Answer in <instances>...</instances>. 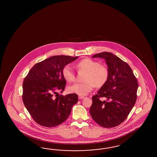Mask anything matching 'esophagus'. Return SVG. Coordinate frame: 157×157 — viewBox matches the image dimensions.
Wrapping results in <instances>:
<instances>
[{
    "label": "esophagus",
    "instance_id": "34e87169",
    "mask_svg": "<svg viewBox=\"0 0 157 157\" xmlns=\"http://www.w3.org/2000/svg\"><path fill=\"white\" fill-rule=\"evenodd\" d=\"M84 98H85V97H84V96H83V95H79V96H78V98H79V100L83 99Z\"/></svg>",
    "mask_w": 157,
    "mask_h": 157
}]
</instances>
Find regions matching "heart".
<instances>
[{"label": "heart", "mask_w": 157, "mask_h": 157, "mask_svg": "<svg viewBox=\"0 0 157 157\" xmlns=\"http://www.w3.org/2000/svg\"><path fill=\"white\" fill-rule=\"evenodd\" d=\"M76 67L79 70L86 71L83 82L75 83L68 87L70 93L80 95H86L92 90L95 85L101 87L104 85L109 78L108 67L100 64V62L90 58H85L78 62ZM62 75L68 82L75 79V73L70 64H67L62 70Z\"/></svg>", "instance_id": "heart-1"}]
</instances>
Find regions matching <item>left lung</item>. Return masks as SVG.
<instances>
[{"mask_svg":"<svg viewBox=\"0 0 157 157\" xmlns=\"http://www.w3.org/2000/svg\"><path fill=\"white\" fill-rule=\"evenodd\" d=\"M94 57L104 59L108 67L106 83L92 97L90 113L98 124L113 128L128 117L137 98L138 81L128 64L112 53H97ZM104 97L107 100L100 98Z\"/></svg>","mask_w":157,"mask_h":157,"instance_id":"left-lung-1","label":"left lung"}]
</instances>
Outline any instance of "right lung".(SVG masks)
Instances as JSON below:
<instances>
[{"instance_id": "obj_1", "label": "right lung", "mask_w": 157, "mask_h": 157, "mask_svg": "<svg viewBox=\"0 0 157 157\" xmlns=\"http://www.w3.org/2000/svg\"><path fill=\"white\" fill-rule=\"evenodd\" d=\"M78 57L53 56L36 63L23 82L22 100L34 120L46 127H53L66 121L72 107L78 102L76 94L56 95L63 92L66 81L62 75L63 67Z\"/></svg>"}]
</instances>
